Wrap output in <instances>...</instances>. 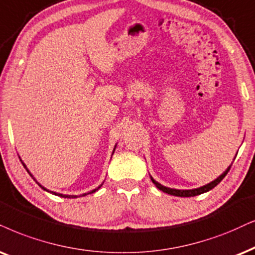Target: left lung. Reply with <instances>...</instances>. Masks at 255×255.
<instances>
[{
    "label": "left lung",
    "mask_w": 255,
    "mask_h": 255,
    "mask_svg": "<svg viewBox=\"0 0 255 255\" xmlns=\"http://www.w3.org/2000/svg\"><path fill=\"white\" fill-rule=\"evenodd\" d=\"M237 154H238V153H237ZM234 159H235V157H234ZM231 166H232V165H231ZM231 166L228 167V168H227L226 170H225V172L222 173L221 175H219L217 179L213 180V181L207 183V185H205V186L199 187V188H193V189H176V188H169V187H166V186L161 185V183H159L157 181H155V180L151 178V176H150V180H151V182H153L154 185H155L156 188H159L160 191H162L163 193H168V194H170V195H175V196H183V198H189V196L200 195V194H202V193H206V192L211 191V189H213L214 187L217 186V185H219L221 180L224 179L225 176L227 175V173L230 172Z\"/></svg>",
    "instance_id": "1"
}]
</instances>
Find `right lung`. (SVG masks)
Segmentation results:
<instances>
[{
    "instance_id": "add662e5",
    "label": "right lung",
    "mask_w": 255,
    "mask_h": 255,
    "mask_svg": "<svg viewBox=\"0 0 255 255\" xmlns=\"http://www.w3.org/2000/svg\"><path fill=\"white\" fill-rule=\"evenodd\" d=\"M115 148H117V144H115V146H114V149H113V153H112V155H113V154H114V150H115ZM20 160H21V159H20ZM21 161H22V160H21ZM22 163H23L24 168H25V169H27V172H28L29 174H30V176H31V178H33V179L35 180V181H36V179H35V178H34V176H33V174H31L30 172H29V169L27 168V166H25V165H24V162H23V161H22ZM104 182H105V181H104ZM104 182H102V183H101V185H100V186H98V187H96V188H95V189H92V191H89V192H87V193H83V194H80V195H68V194H61V193H57V192H54V191H49V189H47V188H46V187H44V186H42L40 182H37V181H36V183H37V185H38V186H40V187H41V188H42V189H43V191H46V192H48V193H50V194H54V195L61 196V198H68V199H75V198H80V196H85V195L92 194V193H95L96 191H98V189H100V188H101V186H102V185H104Z\"/></svg>"
}]
</instances>
